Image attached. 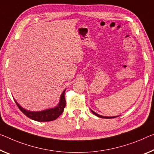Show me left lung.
Wrapping results in <instances>:
<instances>
[{
	"label": "left lung",
	"mask_w": 154,
	"mask_h": 154,
	"mask_svg": "<svg viewBox=\"0 0 154 154\" xmlns=\"http://www.w3.org/2000/svg\"><path fill=\"white\" fill-rule=\"evenodd\" d=\"M91 112H92V113H94V115H96V116H98V117H99V118H116V117H118V116H112V117H107V116H101V115H99V114H98V113H96V112H94V111H92V110H91Z\"/></svg>",
	"instance_id": "obj_1"
}]
</instances>
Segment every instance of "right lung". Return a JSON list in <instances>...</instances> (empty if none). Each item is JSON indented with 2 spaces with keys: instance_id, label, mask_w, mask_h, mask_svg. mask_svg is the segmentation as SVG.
Here are the masks:
<instances>
[{
  "instance_id": "obj_1",
  "label": "right lung",
  "mask_w": 154,
  "mask_h": 154,
  "mask_svg": "<svg viewBox=\"0 0 154 154\" xmlns=\"http://www.w3.org/2000/svg\"><path fill=\"white\" fill-rule=\"evenodd\" d=\"M66 90V89H65ZM65 90H64L61 94L60 101H59L58 105L54 108L48 109L40 111V112H31L25 109L18 104L17 102H16V105L19 108V109L22 112L25 116H27L28 118L31 119L36 120L38 122H48L52 121V120H56L58 117L62 114L64 109L66 105V101L65 98Z\"/></svg>"
}]
</instances>
